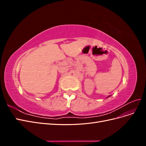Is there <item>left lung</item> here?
I'll return each mask as SVG.
<instances>
[{
	"mask_svg": "<svg viewBox=\"0 0 146 146\" xmlns=\"http://www.w3.org/2000/svg\"><path fill=\"white\" fill-rule=\"evenodd\" d=\"M108 97H109V96H108Z\"/></svg>",
	"mask_w": 146,
	"mask_h": 146,
	"instance_id": "8db88e82",
	"label": "left lung"
}]
</instances>
